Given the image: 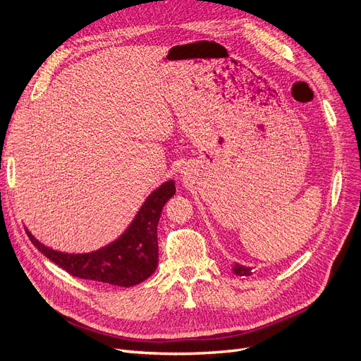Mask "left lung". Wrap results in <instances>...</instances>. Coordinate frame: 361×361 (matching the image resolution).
I'll list each match as a JSON object with an SVG mask.
<instances>
[{
    "instance_id": "8db88e82",
    "label": "left lung",
    "mask_w": 361,
    "mask_h": 361,
    "mask_svg": "<svg viewBox=\"0 0 361 361\" xmlns=\"http://www.w3.org/2000/svg\"><path fill=\"white\" fill-rule=\"evenodd\" d=\"M233 272L235 274V276H240V277H249V276H253V274H255L253 267L241 265V264H238V262H234V265H233Z\"/></svg>"
}]
</instances>
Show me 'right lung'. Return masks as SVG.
<instances>
[{
	"label": "right lung",
	"mask_w": 361,
	"mask_h": 361,
	"mask_svg": "<svg viewBox=\"0 0 361 361\" xmlns=\"http://www.w3.org/2000/svg\"><path fill=\"white\" fill-rule=\"evenodd\" d=\"M175 192V180L170 179L161 183L143 201L130 225L117 240L87 253H68L51 249L37 240L30 229H25L34 246L71 276L130 287L145 281L157 269V225L164 204Z\"/></svg>",
	"instance_id": "add662e5"
}]
</instances>
